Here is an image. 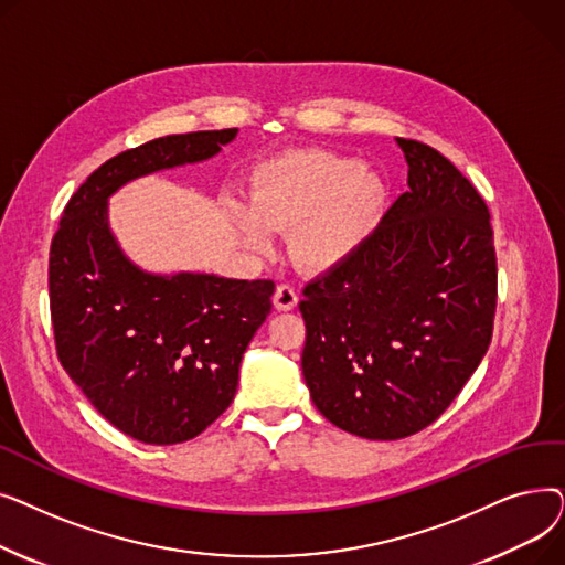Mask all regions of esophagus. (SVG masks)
<instances>
[{
    "label": "esophagus",
    "mask_w": 565,
    "mask_h": 565,
    "mask_svg": "<svg viewBox=\"0 0 565 565\" xmlns=\"http://www.w3.org/2000/svg\"><path fill=\"white\" fill-rule=\"evenodd\" d=\"M275 307L279 311H290V309L298 307V292H295V288L290 284L277 286V290H275Z\"/></svg>",
    "instance_id": "esophagus-1"
}]
</instances>
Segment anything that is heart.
Segmentation results:
<instances>
[{
	"label": "heart",
	"mask_w": 565,
	"mask_h": 565,
	"mask_svg": "<svg viewBox=\"0 0 565 565\" xmlns=\"http://www.w3.org/2000/svg\"><path fill=\"white\" fill-rule=\"evenodd\" d=\"M387 201L380 173L328 151H298L254 175L249 207H233V224L252 247L270 231H290V254L307 270H332L369 241Z\"/></svg>",
	"instance_id": "obj_1"
}]
</instances>
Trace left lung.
Wrapping results in <instances>:
<instances>
[{
    "label": "left lung",
    "instance_id": "1",
    "mask_svg": "<svg viewBox=\"0 0 565 565\" xmlns=\"http://www.w3.org/2000/svg\"><path fill=\"white\" fill-rule=\"evenodd\" d=\"M396 143L409 190L362 249L313 279L300 302L311 401L364 439L430 426L481 364L497 307L486 201L435 148Z\"/></svg>",
    "mask_w": 565,
    "mask_h": 565
}]
</instances>
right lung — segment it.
<instances>
[{
    "mask_svg": "<svg viewBox=\"0 0 565 565\" xmlns=\"http://www.w3.org/2000/svg\"><path fill=\"white\" fill-rule=\"evenodd\" d=\"M237 128L169 135L98 167L50 247L58 362L103 417L143 444H181L231 405L275 281L148 273L109 226V196L137 178L215 158Z\"/></svg>",
    "mask_w": 565,
    "mask_h": 565,
    "instance_id": "add662e5",
    "label": "right lung"
}]
</instances>
